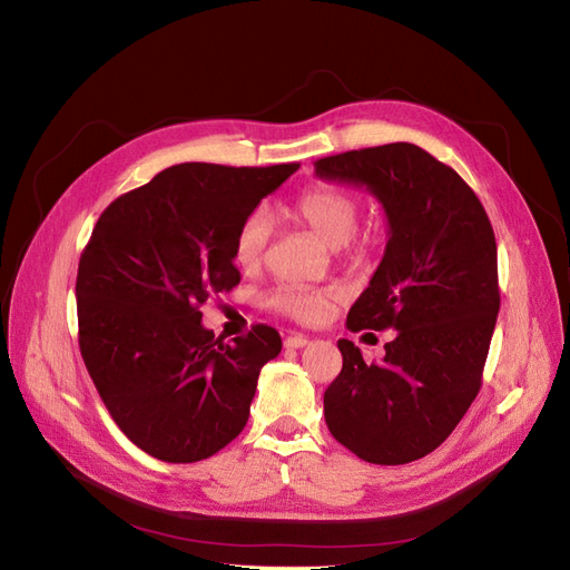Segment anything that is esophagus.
Listing matches in <instances>:
<instances>
[{"mask_svg": "<svg viewBox=\"0 0 570 570\" xmlns=\"http://www.w3.org/2000/svg\"><path fill=\"white\" fill-rule=\"evenodd\" d=\"M309 341L303 336V334H293V336H288L286 341H284V345L286 347H296V351H298V347H305Z\"/></svg>", "mask_w": 570, "mask_h": 570, "instance_id": "34e87169", "label": "esophagus"}]
</instances>
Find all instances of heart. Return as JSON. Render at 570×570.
<instances>
[{"label": "heart", "instance_id": "b5f03b06", "mask_svg": "<svg viewBox=\"0 0 570 570\" xmlns=\"http://www.w3.org/2000/svg\"><path fill=\"white\" fill-rule=\"evenodd\" d=\"M360 198L353 191L334 185H315L293 200L288 215L328 248H341L353 238L360 223ZM269 234V215L263 208L248 213L234 236V263L242 269L258 267L265 258ZM336 298V288L279 286L269 293L265 303L298 322H320Z\"/></svg>", "mask_w": 570, "mask_h": 570}]
</instances>
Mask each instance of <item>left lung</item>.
<instances>
[{"mask_svg":"<svg viewBox=\"0 0 570 570\" xmlns=\"http://www.w3.org/2000/svg\"><path fill=\"white\" fill-rule=\"evenodd\" d=\"M315 175L381 204L389 244L345 326L395 328L383 362L338 341L326 426L364 462L407 464L445 443L481 391L500 312L494 232L466 181L407 141L320 158Z\"/></svg>","mask_w":570,"mask_h":570,"instance_id":"1","label":"left lung"}]
</instances>
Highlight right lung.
I'll return each instance as SVG.
<instances>
[{
    "label": "right lung",
    "mask_w": 570,
    "mask_h": 570,
    "mask_svg": "<svg viewBox=\"0 0 570 570\" xmlns=\"http://www.w3.org/2000/svg\"><path fill=\"white\" fill-rule=\"evenodd\" d=\"M298 163L227 168L181 163L108 206L78 267L80 353L106 410L160 462L208 459L244 431L277 328L234 343L200 324V305L234 288V236Z\"/></svg>",
    "instance_id": "add662e5"
}]
</instances>
